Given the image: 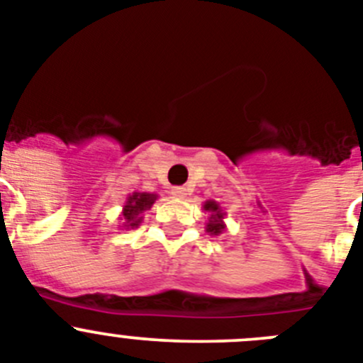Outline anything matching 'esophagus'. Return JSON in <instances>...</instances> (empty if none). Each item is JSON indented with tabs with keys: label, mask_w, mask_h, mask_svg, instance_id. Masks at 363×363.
<instances>
[{
	"label": "esophagus",
	"mask_w": 363,
	"mask_h": 363,
	"mask_svg": "<svg viewBox=\"0 0 363 363\" xmlns=\"http://www.w3.org/2000/svg\"><path fill=\"white\" fill-rule=\"evenodd\" d=\"M172 195H174L175 199H184L186 195H188V189H186L184 186H177V188L172 189Z\"/></svg>",
	"instance_id": "esophagus-1"
}]
</instances>
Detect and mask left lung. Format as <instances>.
<instances>
[{"label": "left lung", "mask_w": 363, "mask_h": 363, "mask_svg": "<svg viewBox=\"0 0 363 363\" xmlns=\"http://www.w3.org/2000/svg\"><path fill=\"white\" fill-rule=\"evenodd\" d=\"M202 210L210 215V217H208V222H206V231H208V233L220 235L222 231L226 230V224H224L226 213H224V210H222L218 202L206 201L204 204H202Z\"/></svg>", "instance_id": "obj_1"}]
</instances>
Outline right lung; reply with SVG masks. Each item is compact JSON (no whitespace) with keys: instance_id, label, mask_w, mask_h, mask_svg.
Listing matches in <instances>:
<instances>
[{"instance_id":"1","label":"right lung","mask_w":363,"mask_h":363,"mask_svg":"<svg viewBox=\"0 0 363 363\" xmlns=\"http://www.w3.org/2000/svg\"><path fill=\"white\" fill-rule=\"evenodd\" d=\"M157 201V194H148V191H133L126 197L125 206H123V213H121V220L125 230H132L137 228L143 222V213L148 211L153 206V202Z\"/></svg>"}]
</instances>
